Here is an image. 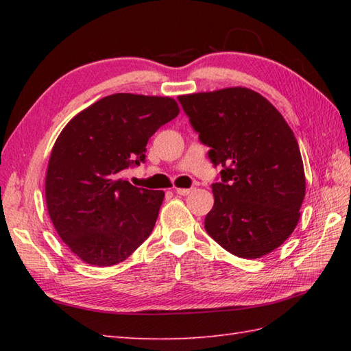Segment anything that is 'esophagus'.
<instances>
[{"label":"esophagus","mask_w":351,"mask_h":351,"mask_svg":"<svg viewBox=\"0 0 351 351\" xmlns=\"http://www.w3.org/2000/svg\"><path fill=\"white\" fill-rule=\"evenodd\" d=\"M175 191L178 193L180 196H187L193 191V189H175Z\"/></svg>","instance_id":"esophagus-1"}]
</instances>
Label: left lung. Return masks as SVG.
<instances>
[{
	"label": "left lung",
	"instance_id": "obj_1",
	"mask_svg": "<svg viewBox=\"0 0 351 351\" xmlns=\"http://www.w3.org/2000/svg\"><path fill=\"white\" fill-rule=\"evenodd\" d=\"M190 123L210 146L214 206L205 229L244 259L278 249L300 219L306 180L299 143L285 119L247 87L178 96Z\"/></svg>",
	"mask_w": 351,
	"mask_h": 351
}]
</instances>
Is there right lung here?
I'll use <instances>...</instances> for the list:
<instances>
[{
    "mask_svg": "<svg viewBox=\"0 0 351 351\" xmlns=\"http://www.w3.org/2000/svg\"><path fill=\"white\" fill-rule=\"evenodd\" d=\"M180 114L169 96L114 93L72 117L51 151L45 197L63 243L96 267L122 263L151 235L164 191L122 171L146 158L156 130Z\"/></svg>",
    "mask_w": 351,
    "mask_h": 351,
    "instance_id": "right-lung-1",
    "label": "right lung"
}]
</instances>
